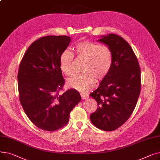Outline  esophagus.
<instances>
[{"instance_id":"obj_1","label":"esophagus","mask_w":160,"mask_h":160,"mask_svg":"<svg viewBox=\"0 0 160 160\" xmlns=\"http://www.w3.org/2000/svg\"><path fill=\"white\" fill-rule=\"evenodd\" d=\"M81 97H82V99H86V98H89V95L86 93H81Z\"/></svg>"}]
</instances>
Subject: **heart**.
I'll return each mask as SVG.
<instances>
[{
  "label": "heart",
  "instance_id": "b5f03b06",
  "mask_svg": "<svg viewBox=\"0 0 160 160\" xmlns=\"http://www.w3.org/2000/svg\"><path fill=\"white\" fill-rule=\"evenodd\" d=\"M74 52L78 57L86 59L84 74H75L67 80L69 87L82 92L93 88L97 82L104 80L110 72L113 63V53L108 46L89 41H80L74 47ZM74 54L65 50L60 56V67L63 73L71 75L73 69Z\"/></svg>",
  "mask_w": 160,
  "mask_h": 160
}]
</instances>
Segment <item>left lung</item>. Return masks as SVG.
Listing matches in <instances>:
<instances>
[{"label": "left lung", "mask_w": 160, "mask_h": 160, "mask_svg": "<svg viewBox=\"0 0 160 160\" xmlns=\"http://www.w3.org/2000/svg\"><path fill=\"white\" fill-rule=\"evenodd\" d=\"M98 41L110 47L113 63L107 77L89 96L98 108L90 115L91 122L104 131H113L127 121L135 108L141 91V71L130 45L113 33Z\"/></svg>", "instance_id": "8db88e82"}]
</instances>
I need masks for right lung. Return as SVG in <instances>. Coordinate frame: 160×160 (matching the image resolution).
<instances>
[{
  "mask_svg": "<svg viewBox=\"0 0 160 160\" xmlns=\"http://www.w3.org/2000/svg\"><path fill=\"white\" fill-rule=\"evenodd\" d=\"M71 41L66 36L41 38L28 47L19 65L20 102L28 119L41 130L55 131L63 127L81 100L75 89L59 94L65 83L60 56Z\"/></svg>",
  "mask_w": 160,
  "mask_h": 160,
  "instance_id": "right-lung-1",
  "label": "right lung"
}]
</instances>
